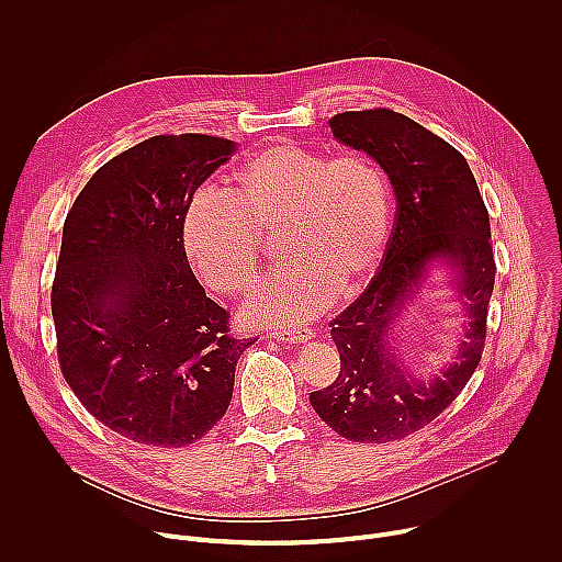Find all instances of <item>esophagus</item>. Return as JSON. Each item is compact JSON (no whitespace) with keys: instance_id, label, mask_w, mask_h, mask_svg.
Segmentation results:
<instances>
[{"instance_id":"34e87169","label":"esophagus","mask_w":562,"mask_h":562,"mask_svg":"<svg viewBox=\"0 0 562 562\" xmlns=\"http://www.w3.org/2000/svg\"><path fill=\"white\" fill-rule=\"evenodd\" d=\"M315 336V331L313 329H308V327H300V329H293V331H276L273 334V338H278V340H284V342H306V340H311Z\"/></svg>"}]
</instances>
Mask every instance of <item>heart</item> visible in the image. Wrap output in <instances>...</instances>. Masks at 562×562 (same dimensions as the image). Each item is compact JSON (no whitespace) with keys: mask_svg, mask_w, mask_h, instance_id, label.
I'll use <instances>...</instances> for the list:
<instances>
[{"mask_svg":"<svg viewBox=\"0 0 562 562\" xmlns=\"http://www.w3.org/2000/svg\"><path fill=\"white\" fill-rule=\"evenodd\" d=\"M228 200L200 189L187 204L182 245L195 276L222 295L245 293L260 267V237L280 233L286 260L251 297L265 325H295L334 293L358 289L378 269L391 231V189L362 153L329 157L278 142L237 167Z\"/></svg>","mask_w":562,"mask_h":562,"instance_id":"heart-1","label":"heart"}]
</instances>
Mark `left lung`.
Instances as JSON below:
<instances>
[{"label":"left lung","instance_id":"1","mask_svg":"<svg viewBox=\"0 0 562 562\" xmlns=\"http://www.w3.org/2000/svg\"><path fill=\"white\" fill-rule=\"evenodd\" d=\"M336 139L364 150L395 193V224L380 271L362 295L331 319L340 373L311 391V407L353 442H389L434 423L460 395L483 358L487 306L496 282L490 213L475 178L449 142L391 109L347 111L329 120ZM457 269L470 323L456 363L425 385L400 370L385 336L426 267Z\"/></svg>","mask_w":562,"mask_h":562}]
</instances>
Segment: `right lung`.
<instances>
[{"label": "right lung", "instance_id": "right-lung-1", "mask_svg": "<svg viewBox=\"0 0 562 562\" xmlns=\"http://www.w3.org/2000/svg\"><path fill=\"white\" fill-rule=\"evenodd\" d=\"M224 137L155 135L115 155L72 202L50 289L57 360L85 409L150 447H187L226 414L254 340L228 334L182 245L198 187L231 159Z\"/></svg>", "mask_w": 562, "mask_h": 562}]
</instances>
